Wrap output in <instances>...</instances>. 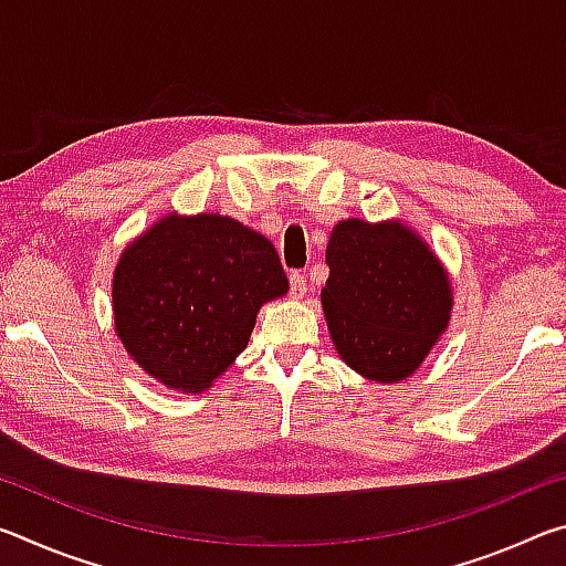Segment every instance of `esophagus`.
<instances>
[{
    "label": "esophagus",
    "instance_id": "obj_1",
    "mask_svg": "<svg viewBox=\"0 0 566 566\" xmlns=\"http://www.w3.org/2000/svg\"><path fill=\"white\" fill-rule=\"evenodd\" d=\"M290 294L294 296V300H302V296L306 294V274H302V272L290 274Z\"/></svg>",
    "mask_w": 566,
    "mask_h": 566
}]
</instances>
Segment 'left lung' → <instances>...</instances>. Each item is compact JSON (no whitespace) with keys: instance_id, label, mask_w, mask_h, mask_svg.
Segmentation results:
<instances>
[{"instance_id":"left-lung-1","label":"left lung","mask_w":566,"mask_h":566,"mask_svg":"<svg viewBox=\"0 0 566 566\" xmlns=\"http://www.w3.org/2000/svg\"><path fill=\"white\" fill-rule=\"evenodd\" d=\"M327 264L322 306L342 359L371 381L409 377L452 310L437 256L397 222L347 219L334 227Z\"/></svg>"}]
</instances>
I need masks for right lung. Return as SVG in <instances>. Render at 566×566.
I'll list each match as a JSON object with an SVG mask.
<instances>
[{
  "mask_svg": "<svg viewBox=\"0 0 566 566\" xmlns=\"http://www.w3.org/2000/svg\"><path fill=\"white\" fill-rule=\"evenodd\" d=\"M270 239L219 214L167 217L122 254L114 324L134 361L202 391L242 354L264 302L286 292Z\"/></svg>",
  "mask_w": 566,
  "mask_h": 566,
  "instance_id": "1",
  "label": "right lung"
}]
</instances>
